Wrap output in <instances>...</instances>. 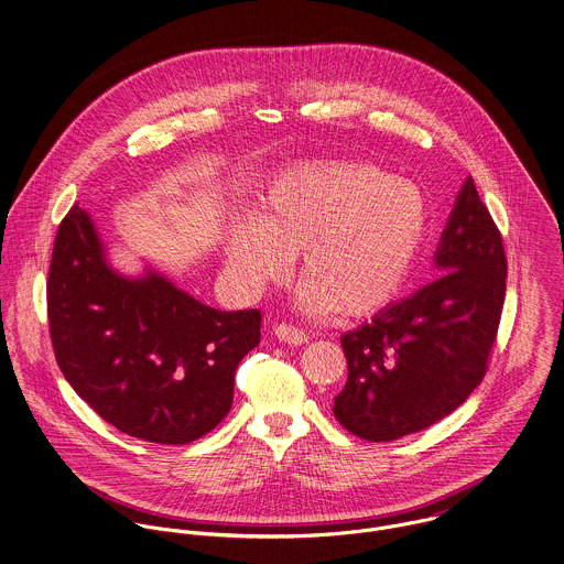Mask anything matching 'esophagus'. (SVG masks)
<instances>
[{
    "label": "esophagus",
    "instance_id": "1",
    "mask_svg": "<svg viewBox=\"0 0 564 564\" xmlns=\"http://www.w3.org/2000/svg\"><path fill=\"white\" fill-rule=\"evenodd\" d=\"M275 336H278L280 340L289 343V345H304V343H308L306 329H302V327H297V325H293V323H280V325L275 327Z\"/></svg>",
    "mask_w": 564,
    "mask_h": 564
}]
</instances>
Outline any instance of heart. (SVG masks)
I'll use <instances>...</instances> for the list:
<instances>
[{
	"instance_id": "obj_1",
	"label": "heart",
	"mask_w": 564,
	"mask_h": 564,
	"mask_svg": "<svg viewBox=\"0 0 564 564\" xmlns=\"http://www.w3.org/2000/svg\"><path fill=\"white\" fill-rule=\"evenodd\" d=\"M425 193L365 161L306 164L275 177L251 224L226 235L228 264L251 284L289 273L300 253V300L311 311L360 317L402 291L427 235Z\"/></svg>"
}]
</instances>
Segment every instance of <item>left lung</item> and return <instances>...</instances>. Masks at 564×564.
Segmentation results:
<instances>
[{
    "label": "left lung",
    "mask_w": 564,
    "mask_h": 564,
    "mask_svg": "<svg viewBox=\"0 0 564 564\" xmlns=\"http://www.w3.org/2000/svg\"><path fill=\"white\" fill-rule=\"evenodd\" d=\"M443 273L343 334L345 389L332 412L358 438L387 443L441 421L482 382L506 297L501 232L467 177L441 245Z\"/></svg>",
    "instance_id": "1"
}]
</instances>
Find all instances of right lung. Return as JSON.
<instances>
[{"mask_svg": "<svg viewBox=\"0 0 564 564\" xmlns=\"http://www.w3.org/2000/svg\"><path fill=\"white\" fill-rule=\"evenodd\" d=\"M47 319L56 362L82 400L117 430L161 445L221 423L262 322L256 308L215 311L159 273L119 275L78 204L56 232Z\"/></svg>", "mask_w": 564, "mask_h": 564, "instance_id": "add662e5", "label": "right lung"}]
</instances>
